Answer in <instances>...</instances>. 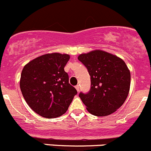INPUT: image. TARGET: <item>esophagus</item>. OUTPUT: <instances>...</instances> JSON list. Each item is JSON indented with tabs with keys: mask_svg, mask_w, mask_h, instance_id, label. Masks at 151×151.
<instances>
[{
	"mask_svg": "<svg viewBox=\"0 0 151 151\" xmlns=\"http://www.w3.org/2000/svg\"><path fill=\"white\" fill-rule=\"evenodd\" d=\"M76 90L78 91H78H79V85H77V86H76Z\"/></svg>",
	"mask_w": 151,
	"mask_h": 151,
	"instance_id": "1",
	"label": "esophagus"
}]
</instances>
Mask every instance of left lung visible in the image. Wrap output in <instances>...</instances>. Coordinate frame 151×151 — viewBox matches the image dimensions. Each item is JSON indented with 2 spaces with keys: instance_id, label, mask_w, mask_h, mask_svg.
I'll list each match as a JSON object with an SVG mask.
<instances>
[{
  "instance_id": "left-lung-1",
  "label": "left lung",
  "mask_w": 151,
  "mask_h": 151,
  "mask_svg": "<svg viewBox=\"0 0 151 151\" xmlns=\"http://www.w3.org/2000/svg\"><path fill=\"white\" fill-rule=\"evenodd\" d=\"M78 59L91 77L90 91L79 94L87 110L96 116L114 113L129 91L131 74L126 63L117 56L101 50L81 54Z\"/></svg>"
}]
</instances>
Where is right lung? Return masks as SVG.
Masks as SVG:
<instances>
[{
    "label": "right lung",
    "mask_w": 151,
    "mask_h": 151,
    "mask_svg": "<svg viewBox=\"0 0 151 151\" xmlns=\"http://www.w3.org/2000/svg\"><path fill=\"white\" fill-rule=\"evenodd\" d=\"M69 60L66 54H46L29 62L22 71V94L31 109L42 117L61 116L77 94L64 70Z\"/></svg>",
    "instance_id": "1"
}]
</instances>
